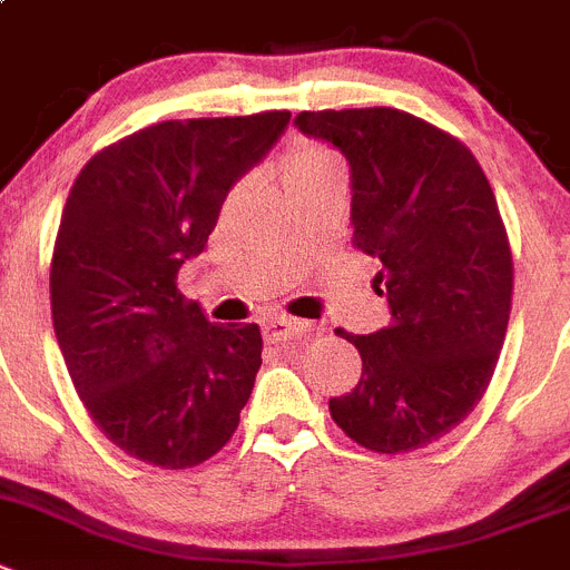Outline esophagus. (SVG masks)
I'll return each instance as SVG.
<instances>
[{
    "label": "esophagus",
    "instance_id": "1",
    "mask_svg": "<svg viewBox=\"0 0 570 570\" xmlns=\"http://www.w3.org/2000/svg\"><path fill=\"white\" fill-rule=\"evenodd\" d=\"M311 333V325L299 320H288V316H268L263 320V336L265 342H282L288 336H305Z\"/></svg>",
    "mask_w": 570,
    "mask_h": 570
}]
</instances>
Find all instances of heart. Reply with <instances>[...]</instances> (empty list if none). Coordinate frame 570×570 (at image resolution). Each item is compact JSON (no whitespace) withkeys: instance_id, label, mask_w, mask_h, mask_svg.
<instances>
[{"instance_id":"b5f03b06","label":"heart","mask_w":570,"mask_h":570,"mask_svg":"<svg viewBox=\"0 0 570 570\" xmlns=\"http://www.w3.org/2000/svg\"><path fill=\"white\" fill-rule=\"evenodd\" d=\"M342 171L336 155L320 144H294L285 158V189L302 186V183L322 180Z\"/></svg>"}]
</instances>
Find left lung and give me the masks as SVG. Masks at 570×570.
<instances>
[{
  "label": "left lung",
  "mask_w": 570,
  "mask_h": 570,
  "mask_svg": "<svg viewBox=\"0 0 570 570\" xmlns=\"http://www.w3.org/2000/svg\"><path fill=\"white\" fill-rule=\"evenodd\" d=\"M296 129L350 166L353 243L381 263L390 327L347 336L362 356L331 415L373 452H410L455 430L489 387L511 311L498 200L466 146L390 107L299 112Z\"/></svg>",
  "instance_id": "left-lung-1"
}]
</instances>
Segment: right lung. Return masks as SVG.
Listing matches in <instances>:
<instances>
[{
  "instance_id": "obj_1",
  "label": "right lung",
  "mask_w": 570,
  "mask_h": 570,
  "mask_svg": "<svg viewBox=\"0 0 570 570\" xmlns=\"http://www.w3.org/2000/svg\"><path fill=\"white\" fill-rule=\"evenodd\" d=\"M288 121L155 124L107 146L72 183L50 265L56 338L98 430L138 461L197 466L237 430L263 364L259 327L214 325L175 279Z\"/></svg>"
}]
</instances>
